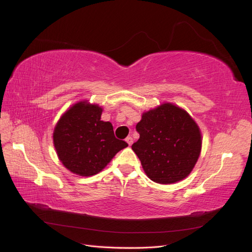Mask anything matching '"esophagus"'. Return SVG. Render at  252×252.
<instances>
[{
	"mask_svg": "<svg viewBox=\"0 0 252 252\" xmlns=\"http://www.w3.org/2000/svg\"><path fill=\"white\" fill-rule=\"evenodd\" d=\"M125 141L128 143L129 146H131L132 143H133V139L131 138V136H127V138H126V140H125Z\"/></svg>",
	"mask_w": 252,
	"mask_h": 252,
	"instance_id": "obj_1",
	"label": "esophagus"
}]
</instances>
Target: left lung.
<instances>
[{"instance_id": "8db88e82", "label": "left lung", "mask_w": 252, "mask_h": 252, "mask_svg": "<svg viewBox=\"0 0 252 252\" xmlns=\"http://www.w3.org/2000/svg\"><path fill=\"white\" fill-rule=\"evenodd\" d=\"M135 128L140 139L131 148L151 181L173 184L188 177L201 154L202 133L185 109L163 103L143 112Z\"/></svg>"}]
</instances>
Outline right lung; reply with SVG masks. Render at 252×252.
I'll return each mask as SVG.
<instances>
[{"label":"right lung","instance_id":"add662e5","mask_svg":"<svg viewBox=\"0 0 252 252\" xmlns=\"http://www.w3.org/2000/svg\"><path fill=\"white\" fill-rule=\"evenodd\" d=\"M103 108L87 100L68 108L53 130V145L65 168L81 177L102 171L118 152L128 146L118 140L110 122L101 121Z\"/></svg>","mask_w":252,"mask_h":252}]
</instances>
